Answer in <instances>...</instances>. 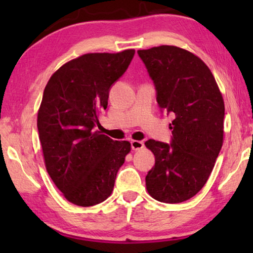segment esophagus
Returning <instances> with one entry per match:
<instances>
[{
  "instance_id": "34e87169",
  "label": "esophagus",
  "mask_w": 253,
  "mask_h": 253,
  "mask_svg": "<svg viewBox=\"0 0 253 253\" xmlns=\"http://www.w3.org/2000/svg\"><path fill=\"white\" fill-rule=\"evenodd\" d=\"M130 144L132 151H138V149H142L144 147V143L140 142V140H131Z\"/></svg>"
}]
</instances>
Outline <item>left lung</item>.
<instances>
[{"label": "left lung", "instance_id": "left-lung-1", "mask_svg": "<svg viewBox=\"0 0 253 253\" xmlns=\"http://www.w3.org/2000/svg\"><path fill=\"white\" fill-rule=\"evenodd\" d=\"M162 109L174 114L169 145L147 140L155 165L146 176L148 194L160 202L181 203L207 183L223 144L224 101L209 67L175 45L138 50Z\"/></svg>", "mask_w": 253, "mask_h": 253}]
</instances>
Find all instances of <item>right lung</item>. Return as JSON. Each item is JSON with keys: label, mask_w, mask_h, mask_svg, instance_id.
<instances>
[{"label": "right lung", "mask_w": 253, "mask_h": 253, "mask_svg": "<svg viewBox=\"0 0 253 253\" xmlns=\"http://www.w3.org/2000/svg\"><path fill=\"white\" fill-rule=\"evenodd\" d=\"M134 49L85 53L51 76L38 111V130L46 172L65 198L79 207L108 199L125 157L127 140L95 130L108 105L109 89L127 70Z\"/></svg>", "instance_id": "right-lung-1"}]
</instances>
